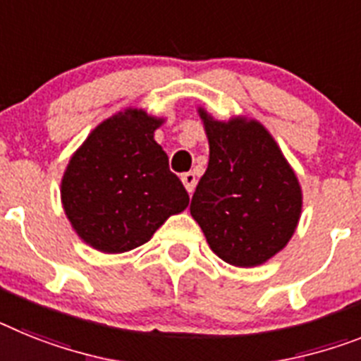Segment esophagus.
<instances>
[{
  "mask_svg": "<svg viewBox=\"0 0 361 361\" xmlns=\"http://www.w3.org/2000/svg\"><path fill=\"white\" fill-rule=\"evenodd\" d=\"M181 181H183V185H185V189L189 190V195L190 192H192V190H195V187H196V174L195 172H185V174L181 176Z\"/></svg>",
  "mask_w": 361,
  "mask_h": 361,
  "instance_id": "esophagus-1",
  "label": "esophagus"
}]
</instances>
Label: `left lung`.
<instances>
[{
    "label": "left lung",
    "instance_id": "obj_1",
    "mask_svg": "<svg viewBox=\"0 0 361 361\" xmlns=\"http://www.w3.org/2000/svg\"><path fill=\"white\" fill-rule=\"evenodd\" d=\"M209 165L190 214L211 250L233 266L262 264L286 246L301 214V189L271 135L255 121L218 123L200 110Z\"/></svg>",
    "mask_w": 361,
    "mask_h": 361
}]
</instances>
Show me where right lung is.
<instances>
[{
  "label": "right lung",
  "mask_w": 361,
  "mask_h": 361,
  "mask_svg": "<svg viewBox=\"0 0 361 361\" xmlns=\"http://www.w3.org/2000/svg\"><path fill=\"white\" fill-rule=\"evenodd\" d=\"M159 119L128 110L104 121L71 157L62 204L78 237L104 253L143 246L189 205L169 156L154 141Z\"/></svg>",
  "instance_id": "1"
}]
</instances>
